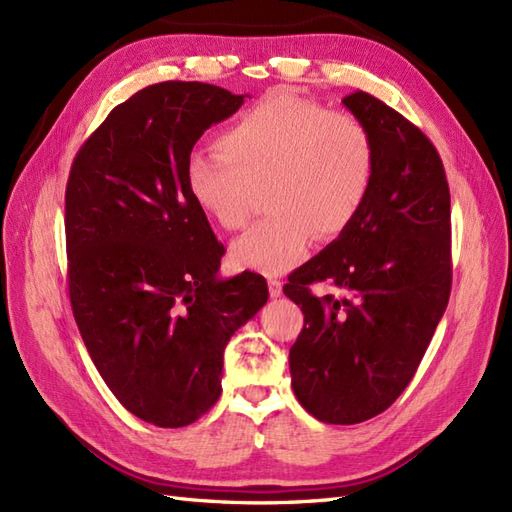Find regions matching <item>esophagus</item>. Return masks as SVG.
Returning a JSON list of instances; mask_svg holds the SVG:
<instances>
[{"instance_id":"obj_1","label":"esophagus","mask_w":512,"mask_h":512,"mask_svg":"<svg viewBox=\"0 0 512 512\" xmlns=\"http://www.w3.org/2000/svg\"><path fill=\"white\" fill-rule=\"evenodd\" d=\"M268 292L272 298H279L283 294V283L279 279H268Z\"/></svg>"}]
</instances>
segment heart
Listing matches in <instances>:
<instances>
[{"mask_svg":"<svg viewBox=\"0 0 512 512\" xmlns=\"http://www.w3.org/2000/svg\"><path fill=\"white\" fill-rule=\"evenodd\" d=\"M218 151L186 166L192 201L227 231L242 229L255 188L270 214L231 246L233 264L261 274L298 266L313 238L350 229L376 177V142L363 121L305 97L268 95L220 131Z\"/></svg>","mask_w":512,"mask_h":512,"instance_id":"obj_1","label":"heart"}]
</instances>
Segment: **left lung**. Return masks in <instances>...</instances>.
<instances>
[{
  "mask_svg": "<svg viewBox=\"0 0 512 512\" xmlns=\"http://www.w3.org/2000/svg\"><path fill=\"white\" fill-rule=\"evenodd\" d=\"M344 106L374 136V186L350 229L283 287L305 313L290 348L292 389L324 424H359L396 402L452 287L450 188L435 144L363 90ZM311 282L343 296L313 297Z\"/></svg>",
  "mask_w": 512,
  "mask_h": 512,
  "instance_id": "obj_1",
  "label": "left lung"
}]
</instances>
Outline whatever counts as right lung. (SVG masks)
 I'll list each match as a JSON object with an SVG mask.
<instances>
[{"instance_id":"1","label":"right lung","mask_w":512,"mask_h":512,"mask_svg":"<svg viewBox=\"0 0 512 512\" xmlns=\"http://www.w3.org/2000/svg\"><path fill=\"white\" fill-rule=\"evenodd\" d=\"M244 97L203 82L147 86L71 166L64 231L77 329L116 400L160 428L212 409L225 346L268 300L261 274L218 277L225 246L186 183L196 140Z\"/></svg>"}]
</instances>
